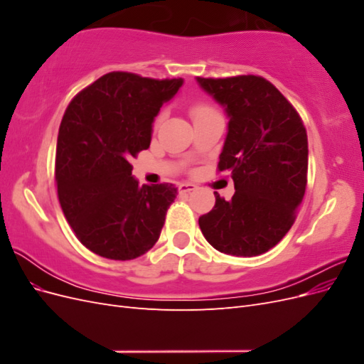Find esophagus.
<instances>
[{
  "mask_svg": "<svg viewBox=\"0 0 364 364\" xmlns=\"http://www.w3.org/2000/svg\"><path fill=\"white\" fill-rule=\"evenodd\" d=\"M197 188V186L194 183H190V182H185V183H179V193L181 194H186V193H191Z\"/></svg>",
  "mask_w": 364,
  "mask_h": 364,
  "instance_id": "obj_1",
  "label": "esophagus"
}]
</instances>
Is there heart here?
Wrapping results in <instances>:
<instances>
[{"instance_id": "1", "label": "heart", "mask_w": 364, "mask_h": 364, "mask_svg": "<svg viewBox=\"0 0 364 364\" xmlns=\"http://www.w3.org/2000/svg\"><path fill=\"white\" fill-rule=\"evenodd\" d=\"M211 111H213L211 107H208L205 105H197V106L193 107V117L200 115V114H206V112H211Z\"/></svg>"}]
</instances>
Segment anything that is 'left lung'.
<instances>
[{
    "label": "left lung",
    "mask_w": 364,
    "mask_h": 364,
    "mask_svg": "<svg viewBox=\"0 0 364 364\" xmlns=\"http://www.w3.org/2000/svg\"><path fill=\"white\" fill-rule=\"evenodd\" d=\"M196 80L229 118L218 170L229 171L235 186L230 200L214 193L213 211L199 218L202 234L228 255H261L289 232L302 203L306 130L287 98L259 75Z\"/></svg>",
    "instance_id": "obj_1"
}]
</instances>
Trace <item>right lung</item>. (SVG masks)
Returning <instances> with one entry per match:
<instances>
[{
	"label": "right lung",
	"mask_w": 364,
	"mask_h": 364,
	"mask_svg": "<svg viewBox=\"0 0 364 364\" xmlns=\"http://www.w3.org/2000/svg\"><path fill=\"white\" fill-rule=\"evenodd\" d=\"M183 79L105 74L68 105L56 149L62 211L80 243L103 258L134 259L158 241L178 188L138 185L130 159L147 150L151 124Z\"/></svg>",
	"instance_id": "1"
}]
</instances>
